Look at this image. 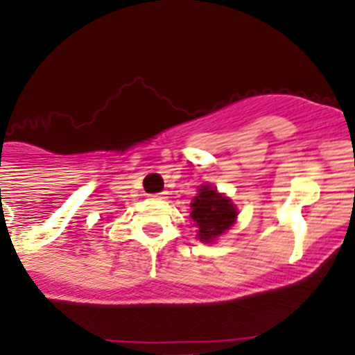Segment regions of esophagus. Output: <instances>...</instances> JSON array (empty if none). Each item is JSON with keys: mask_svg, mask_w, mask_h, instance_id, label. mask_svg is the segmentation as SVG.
<instances>
[{"mask_svg": "<svg viewBox=\"0 0 355 355\" xmlns=\"http://www.w3.org/2000/svg\"><path fill=\"white\" fill-rule=\"evenodd\" d=\"M153 198H155V200H166L167 198V193L166 191L157 193V195H153Z\"/></svg>", "mask_w": 355, "mask_h": 355, "instance_id": "obj_1", "label": "esophagus"}]
</instances>
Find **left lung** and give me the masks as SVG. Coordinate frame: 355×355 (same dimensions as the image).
<instances>
[{
    "label": "left lung",
    "mask_w": 355,
    "mask_h": 355,
    "mask_svg": "<svg viewBox=\"0 0 355 355\" xmlns=\"http://www.w3.org/2000/svg\"><path fill=\"white\" fill-rule=\"evenodd\" d=\"M191 219L195 223L196 236L203 243L216 241L220 234L231 230L236 223V205L226 195L217 191L214 186L202 184L198 195L191 203Z\"/></svg>",
    "instance_id": "obj_1"
}]
</instances>
